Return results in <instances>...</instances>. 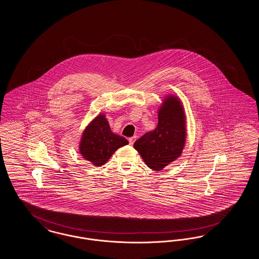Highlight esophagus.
I'll return each instance as SVG.
<instances>
[{
  "mask_svg": "<svg viewBox=\"0 0 259 259\" xmlns=\"http://www.w3.org/2000/svg\"><path fill=\"white\" fill-rule=\"evenodd\" d=\"M136 139H137V137L136 136H134V137H131V138H129L128 139V141H129V145H133L134 144V142L136 141Z\"/></svg>",
  "mask_w": 259,
  "mask_h": 259,
  "instance_id": "esophagus-1",
  "label": "esophagus"
}]
</instances>
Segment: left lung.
<instances>
[{"mask_svg":"<svg viewBox=\"0 0 259 259\" xmlns=\"http://www.w3.org/2000/svg\"><path fill=\"white\" fill-rule=\"evenodd\" d=\"M185 118L180 101L170 96L158 111L155 130L134 143L136 150L150 169L160 171L182 154L185 143Z\"/></svg>","mask_w":259,"mask_h":259,"instance_id":"1","label":"left lung"}]
</instances>
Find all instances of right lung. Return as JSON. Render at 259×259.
Here are the masks:
<instances>
[{
    "instance_id": "obj_1",
    "label": "right lung",
    "mask_w": 259,
    "mask_h": 259,
    "mask_svg": "<svg viewBox=\"0 0 259 259\" xmlns=\"http://www.w3.org/2000/svg\"><path fill=\"white\" fill-rule=\"evenodd\" d=\"M127 144L125 138L111 132L105 115L100 114L84 130L79 150L87 160L101 166L110 159L117 148Z\"/></svg>"
}]
</instances>
